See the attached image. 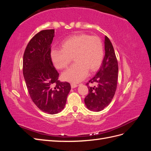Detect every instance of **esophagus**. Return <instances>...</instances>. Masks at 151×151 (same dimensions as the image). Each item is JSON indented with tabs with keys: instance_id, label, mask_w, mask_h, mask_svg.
Listing matches in <instances>:
<instances>
[{
	"instance_id": "1",
	"label": "esophagus",
	"mask_w": 151,
	"mask_h": 151,
	"mask_svg": "<svg viewBox=\"0 0 151 151\" xmlns=\"http://www.w3.org/2000/svg\"><path fill=\"white\" fill-rule=\"evenodd\" d=\"M76 87H77V84H71V88H76Z\"/></svg>"
}]
</instances>
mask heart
<instances>
[{"mask_svg": "<svg viewBox=\"0 0 151 151\" xmlns=\"http://www.w3.org/2000/svg\"><path fill=\"white\" fill-rule=\"evenodd\" d=\"M104 57L103 43L97 36L79 34L70 36L60 44V49H53L50 57L58 69L68 67L72 60L76 62L63 73V79L73 83H79L91 72L97 70Z\"/></svg>", "mask_w": 151, "mask_h": 151, "instance_id": "b5f03b06", "label": "heart"}]
</instances>
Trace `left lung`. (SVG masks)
I'll return each mask as SVG.
<instances>
[{"label":"left lung","mask_w":151,"mask_h":151,"mask_svg":"<svg viewBox=\"0 0 151 151\" xmlns=\"http://www.w3.org/2000/svg\"><path fill=\"white\" fill-rule=\"evenodd\" d=\"M105 55L97 74L89 81V93L84 103L90 110L100 111L111 103L117 87L118 65L116 55L110 40L106 36L104 40ZM96 86H89L88 84Z\"/></svg>","instance_id":"obj_1"}]
</instances>
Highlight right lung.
Masks as SVG:
<instances>
[{"label": "right lung", "mask_w": 151, "mask_h": 151, "mask_svg": "<svg viewBox=\"0 0 151 151\" xmlns=\"http://www.w3.org/2000/svg\"><path fill=\"white\" fill-rule=\"evenodd\" d=\"M54 29L40 31L31 39L25 49L22 72L32 101L40 110L50 115L64 108L71 87L60 82L59 74L50 57Z\"/></svg>", "instance_id": "obj_1"}]
</instances>
